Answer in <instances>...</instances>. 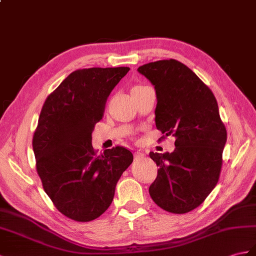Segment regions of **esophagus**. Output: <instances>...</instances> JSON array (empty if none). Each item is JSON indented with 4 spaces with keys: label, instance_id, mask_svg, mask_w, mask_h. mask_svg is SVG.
Returning <instances> with one entry per match:
<instances>
[{
    "label": "esophagus",
    "instance_id": "obj_1",
    "mask_svg": "<svg viewBox=\"0 0 256 256\" xmlns=\"http://www.w3.org/2000/svg\"><path fill=\"white\" fill-rule=\"evenodd\" d=\"M134 156H135V158H142V157L145 156V154L142 152H140V150H138V152H135Z\"/></svg>",
    "mask_w": 256,
    "mask_h": 256
}]
</instances>
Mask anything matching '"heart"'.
<instances>
[{"instance_id":"obj_1","label":"heart","mask_w":256,"mask_h":256,"mask_svg":"<svg viewBox=\"0 0 256 256\" xmlns=\"http://www.w3.org/2000/svg\"><path fill=\"white\" fill-rule=\"evenodd\" d=\"M136 87H140V86H136Z\"/></svg>"}]
</instances>
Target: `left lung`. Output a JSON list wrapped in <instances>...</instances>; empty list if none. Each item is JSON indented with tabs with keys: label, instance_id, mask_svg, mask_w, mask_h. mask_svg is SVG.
<instances>
[{
	"label": "left lung",
	"instance_id": "left-lung-1",
	"mask_svg": "<svg viewBox=\"0 0 256 256\" xmlns=\"http://www.w3.org/2000/svg\"><path fill=\"white\" fill-rule=\"evenodd\" d=\"M138 70L155 87L157 128L176 138L172 152H150L158 166L150 194L164 210L191 212L216 186L222 164L227 130L216 98L192 70L174 58Z\"/></svg>",
	"mask_w": 256,
	"mask_h": 256
}]
</instances>
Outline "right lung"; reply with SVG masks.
<instances>
[{"label":"right lung","instance_id":"1","mask_svg":"<svg viewBox=\"0 0 256 256\" xmlns=\"http://www.w3.org/2000/svg\"><path fill=\"white\" fill-rule=\"evenodd\" d=\"M130 68H92L70 73L46 98L32 140L37 172L58 212L90 222L108 210L116 183L133 162L126 148L97 155L94 124L104 116L109 94Z\"/></svg>","mask_w":256,"mask_h":256}]
</instances>
